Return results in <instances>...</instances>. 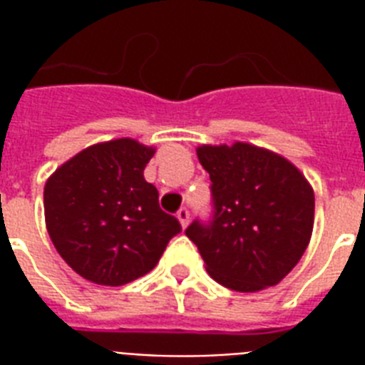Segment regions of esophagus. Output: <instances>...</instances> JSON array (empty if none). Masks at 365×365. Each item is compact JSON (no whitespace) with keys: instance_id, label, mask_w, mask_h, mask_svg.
<instances>
[{"instance_id":"obj_1","label":"esophagus","mask_w":365,"mask_h":365,"mask_svg":"<svg viewBox=\"0 0 365 365\" xmlns=\"http://www.w3.org/2000/svg\"><path fill=\"white\" fill-rule=\"evenodd\" d=\"M176 216H178V220H180V223H182V227L183 229L187 227V223H189V210H187V208H180Z\"/></svg>"}]
</instances>
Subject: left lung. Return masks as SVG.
I'll return each mask as SVG.
<instances>
[{
	"instance_id": "obj_1",
	"label": "left lung",
	"mask_w": 365,
	"mask_h": 365,
	"mask_svg": "<svg viewBox=\"0 0 365 365\" xmlns=\"http://www.w3.org/2000/svg\"><path fill=\"white\" fill-rule=\"evenodd\" d=\"M197 157L210 174L216 212L185 235L208 274L242 294L277 286L311 242L312 185L286 157L246 142L199 145Z\"/></svg>"
}]
</instances>
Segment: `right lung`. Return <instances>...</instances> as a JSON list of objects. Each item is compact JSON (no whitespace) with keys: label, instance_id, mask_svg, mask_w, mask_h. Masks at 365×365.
<instances>
[{"label":"right lung","instance_id":"1","mask_svg":"<svg viewBox=\"0 0 365 365\" xmlns=\"http://www.w3.org/2000/svg\"><path fill=\"white\" fill-rule=\"evenodd\" d=\"M153 155V145L117 138L88 145L48 176L43 191L48 237L85 280L123 286L148 274L182 231L143 178Z\"/></svg>","mask_w":365,"mask_h":365}]
</instances>
